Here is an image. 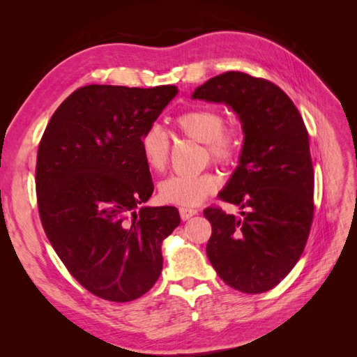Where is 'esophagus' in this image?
Returning <instances> with one entry per match:
<instances>
[{"label":"esophagus","instance_id":"34e87169","mask_svg":"<svg viewBox=\"0 0 357 357\" xmlns=\"http://www.w3.org/2000/svg\"><path fill=\"white\" fill-rule=\"evenodd\" d=\"M178 211H180V218L183 220H188L192 218V215H195L198 213L197 208H190V207H180Z\"/></svg>","mask_w":357,"mask_h":357}]
</instances>
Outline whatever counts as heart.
Instances as JSON below:
<instances>
[{"label": "heart", "mask_w": 357, "mask_h": 357, "mask_svg": "<svg viewBox=\"0 0 357 357\" xmlns=\"http://www.w3.org/2000/svg\"><path fill=\"white\" fill-rule=\"evenodd\" d=\"M177 132L204 144L205 160L211 159L219 165L234 160L240 149V132L235 126L226 123L220 110L211 107H193L174 119ZM146 165L155 171H165L169 162L171 142L168 135L156 125L149 126L139 137ZM220 185L219 177L210 171L201 174H176L159 185V195L168 204L193 205L207 198Z\"/></svg>", "instance_id": "1"}]
</instances>
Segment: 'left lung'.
<instances>
[{"instance_id":"obj_1","label":"left lung","mask_w":357,"mask_h":357,"mask_svg":"<svg viewBox=\"0 0 357 357\" xmlns=\"http://www.w3.org/2000/svg\"><path fill=\"white\" fill-rule=\"evenodd\" d=\"M193 98L231 105L243 122L244 146L219 199L240 205L241 218L210 205L207 256L223 282L262 294L291 271L314 218V169L308 132L294 101L273 82L226 71L205 82Z\"/></svg>"}]
</instances>
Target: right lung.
<instances>
[{
    "mask_svg": "<svg viewBox=\"0 0 357 357\" xmlns=\"http://www.w3.org/2000/svg\"><path fill=\"white\" fill-rule=\"evenodd\" d=\"M177 86L88 84L53 113L36 167L43 229L70 274L95 296L128 302L152 289L176 207H139L153 181L139 150Z\"/></svg>",
    "mask_w": 357,
    "mask_h": 357,
    "instance_id": "1",
    "label": "right lung"
}]
</instances>
